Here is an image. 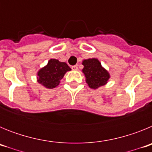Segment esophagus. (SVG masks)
Wrapping results in <instances>:
<instances>
[{
	"mask_svg": "<svg viewBox=\"0 0 152 152\" xmlns=\"http://www.w3.org/2000/svg\"><path fill=\"white\" fill-rule=\"evenodd\" d=\"M72 69L73 70V71H77V70L78 69L77 65H73V66H72Z\"/></svg>",
	"mask_w": 152,
	"mask_h": 152,
	"instance_id": "1",
	"label": "esophagus"
}]
</instances>
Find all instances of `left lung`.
<instances>
[{
	"instance_id": "8db88e82",
	"label": "left lung",
	"mask_w": 152,
	"mask_h": 152,
	"mask_svg": "<svg viewBox=\"0 0 152 152\" xmlns=\"http://www.w3.org/2000/svg\"><path fill=\"white\" fill-rule=\"evenodd\" d=\"M82 72L86 77V82L92 89H96L105 85L110 78V74L102 67L99 60L89 58L83 61Z\"/></svg>"
}]
</instances>
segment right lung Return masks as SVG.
Here are the masks:
<instances>
[{
	"instance_id": "obj_1",
	"label": "right lung",
	"mask_w": 152,
	"mask_h": 152,
	"mask_svg": "<svg viewBox=\"0 0 152 152\" xmlns=\"http://www.w3.org/2000/svg\"><path fill=\"white\" fill-rule=\"evenodd\" d=\"M65 62H61L57 59H50L46 66L39 71L38 82L49 89L57 87L60 83V80L64 77V74L71 71Z\"/></svg>"
}]
</instances>
